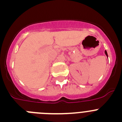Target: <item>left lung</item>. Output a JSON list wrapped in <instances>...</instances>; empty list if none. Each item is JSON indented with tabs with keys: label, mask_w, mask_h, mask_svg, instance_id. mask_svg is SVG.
I'll return each instance as SVG.
<instances>
[{
	"label": "left lung",
	"mask_w": 122,
	"mask_h": 122,
	"mask_svg": "<svg viewBox=\"0 0 122 122\" xmlns=\"http://www.w3.org/2000/svg\"><path fill=\"white\" fill-rule=\"evenodd\" d=\"M104 53H105L106 56H107V57H108V56H107V52H106V51H104Z\"/></svg>",
	"instance_id": "obj_1"
}]
</instances>
